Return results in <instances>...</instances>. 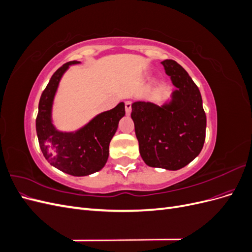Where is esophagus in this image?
I'll list each match as a JSON object with an SVG mask.
<instances>
[{
  "label": "esophagus",
  "mask_w": 252,
  "mask_h": 252,
  "mask_svg": "<svg viewBox=\"0 0 252 252\" xmlns=\"http://www.w3.org/2000/svg\"><path fill=\"white\" fill-rule=\"evenodd\" d=\"M125 110H126V114L129 116V114L131 113V102H125Z\"/></svg>",
  "instance_id": "34e87169"
}]
</instances>
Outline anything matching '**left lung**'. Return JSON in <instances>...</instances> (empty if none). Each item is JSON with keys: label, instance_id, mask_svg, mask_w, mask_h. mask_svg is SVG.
Listing matches in <instances>:
<instances>
[{"label": "left lung", "instance_id": "8db88e82", "mask_svg": "<svg viewBox=\"0 0 252 252\" xmlns=\"http://www.w3.org/2000/svg\"><path fill=\"white\" fill-rule=\"evenodd\" d=\"M161 64L175 89L162 105L136 101L131 105L140 155L145 164L179 170L200 155L205 142L206 114L199 88L173 60Z\"/></svg>", "mask_w": 252, "mask_h": 252}]
</instances>
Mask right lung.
<instances>
[{"label":"right lung","mask_w":252,"mask_h":252,"mask_svg":"<svg viewBox=\"0 0 252 252\" xmlns=\"http://www.w3.org/2000/svg\"><path fill=\"white\" fill-rule=\"evenodd\" d=\"M71 61L53 73L40 98L35 128L40 148L48 163L59 170L74 177H85L100 171L109 157V144L117 132L120 120L125 116L124 102L116 107L96 114L74 131H62L53 124L52 109L55 97L64 73Z\"/></svg>","instance_id":"right-lung-1"}]
</instances>
